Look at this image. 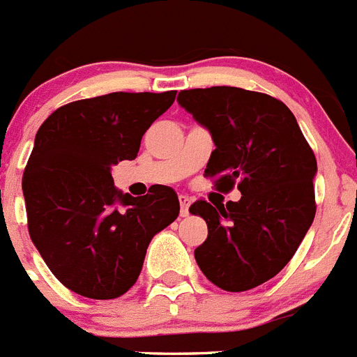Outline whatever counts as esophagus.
<instances>
[{
	"mask_svg": "<svg viewBox=\"0 0 357 357\" xmlns=\"http://www.w3.org/2000/svg\"><path fill=\"white\" fill-rule=\"evenodd\" d=\"M178 202H181V216H188L189 206H191V198L185 197V195H181V197H178Z\"/></svg>",
	"mask_w": 357,
	"mask_h": 357,
	"instance_id": "1",
	"label": "esophagus"
}]
</instances>
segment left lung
<instances>
[{"instance_id":"obj_1","label":"left lung","mask_w":357,"mask_h":357,"mask_svg":"<svg viewBox=\"0 0 357 357\" xmlns=\"http://www.w3.org/2000/svg\"><path fill=\"white\" fill-rule=\"evenodd\" d=\"M176 102L211 132L216 150L206 175L222 193L236 182L241 191L239 202L189 207L209 230L195 259L218 288L247 291L289 263L313 223L317 159L277 98L220 85L181 91Z\"/></svg>"}]
</instances>
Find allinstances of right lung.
<instances>
[{
  "mask_svg": "<svg viewBox=\"0 0 357 357\" xmlns=\"http://www.w3.org/2000/svg\"><path fill=\"white\" fill-rule=\"evenodd\" d=\"M166 93H110L56 109L37 130L23 173L28 232L66 288L109 301L139 277L151 238L181 204L168 185L144 197L114 188L112 166L137 157L150 125L175 102Z\"/></svg>",
  "mask_w": 357,
  "mask_h": 357,
  "instance_id": "add662e5",
  "label": "right lung"
}]
</instances>
